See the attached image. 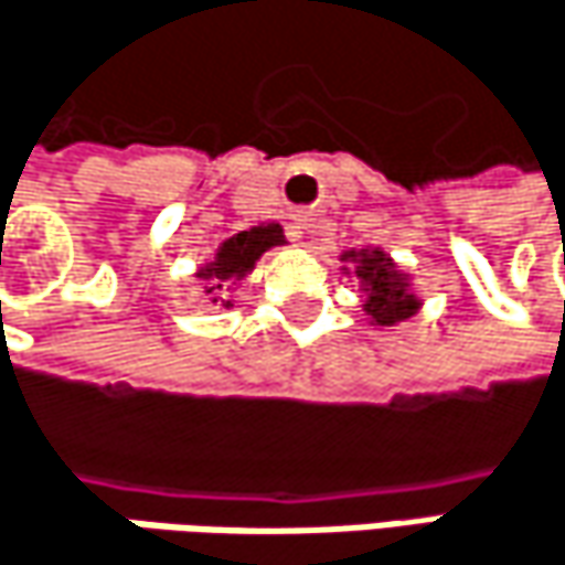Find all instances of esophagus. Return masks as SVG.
Listing matches in <instances>:
<instances>
[{"instance_id": "1", "label": "esophagus", "mask_w": 565, "mask_h": 565, "mask_svg": "<svg viewBox=\"0 0 565 565\" xmlns=\"http://www.w3.org/2000/svg\"><path fill=\"white\" fill-rule=\"evenodd\" d=\"M312 221H316V217H309V214H299V231H309V227H312Z\"/></svg>"}]
</instances>
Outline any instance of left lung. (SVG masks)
Listing matches in <instances>:
<instances>
[{"mask_svg":"<svg viewBox=\"0 0 565 565\" xmlns=\"http://www.w3.org/2000/svg\"><path fill=\"white\" fill-rule=\"evenodd\" d=\"M341 259L351 263L354 276L361 279L364 312L371 318V324L390 328V324H399V321H406V318H413L419 312L423 299L413 292L409 276L390 259L384 249H344Z\"/></svg>","mask_w":565,"mask_h":565,"instance_id":"1","label":"left lung"}]
</instances>
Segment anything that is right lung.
Masks as SVG:
<instances>
[{
	"label": "right lung",
	"mask_w": 565,
	"mask_h": 565,
	"mask_svg": "<svg viewBox=\"0 0 565 565\" xmlns=\"http://www.w3.org/2000/svg\"><path fill=\"white\" fill-rule=\"evenodd\" d=\"M282 244H286V237H282V227L279 224H259V227H249V231L234 234L231 241H224L217 247L211 263H204L198 269V279L207 282L204 292H217L224 282H241L247 273H253L256 259L266 249L282 247ZM211 302H217V296ZM224 306H231V302H224Z\"/></svg>",
	"instance_id": "1"
}]
</instances>
